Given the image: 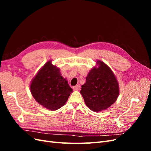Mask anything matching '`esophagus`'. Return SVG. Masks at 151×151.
<instances>
[{
  "label": "esophagus",
  "instance_id": "esophagus-1",
  "mask_svg": "<svg viewBox=\"0 0 151 151\" xmlns=\"http://www.w3.org/2000/svg\"><path fill=\"white\" fill-rule=\"evenodd\" d=\"M80 88H81V86H80V85H76V86H74L73 87V89H74V90H79L80 89Z\"/></svg>",
  "mask_w": 151,
  "mask_h": 151
}]
</instances>
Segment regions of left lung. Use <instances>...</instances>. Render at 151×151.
Masks as SVG:
<instances>
[{
  "label": "left lung",
  "mask_w": 151,
  "mask_h": 151,
  "mask_svg": "<svg viewBox=\"0 0 151 151\" xmlns=\"http://www.w3.org/2000/svg\"><path fill=\"white\" fill-rule=\"evenodd\" d=\"M96 63L98 67L90 70L80 92L86 106L98 112L106 109L116 101L119 86L110 68L100 60Z\"/></svg>",
  "instance_id": "8db88e82"
}]
</instances>
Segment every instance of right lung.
Wrapping results in <instances>:
<instances>
[{"label":"right lung","instance_id":"1","mask_svg":"<svg viewBox=\"0 0 151 151\" xmlns=\"http://www.w3.org/2000/svg\"><path fill=\"white\" fill-rule=\"evenodd\" d=\"M31 93L39 104L50 110H57L65 104L72 92L60 69L48 61L32 80Z\"/></svg>","mask_w":151,"mask_h":151}]
</instances>
